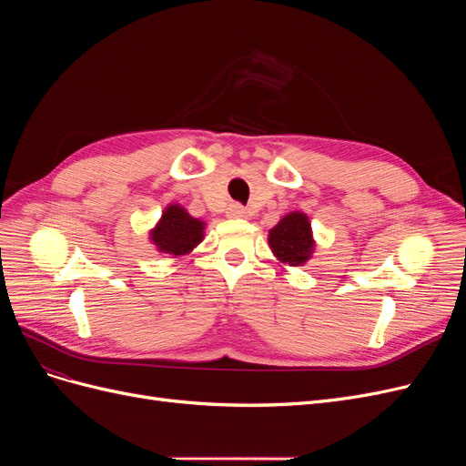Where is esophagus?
I'll return each mask as SVG.
<instances>
[{
  "label": "esophagus",
  "mask_w": 466,
  "mask_h": 466,
  "mask_svg": "<svg viewBox=\"0 0 466 466\" xmlns=\"http://www.w3.org/2000/svg\"><path fill=\"white\" fill-rule=\"evenodd\" d=\"M225 214H228V218H231V219H241V218H245L247 209L241 204L233 202V204L228 206V211H225Z\"/></svg>",
  "instance_id": "esophagus-1"
}]
</instances>
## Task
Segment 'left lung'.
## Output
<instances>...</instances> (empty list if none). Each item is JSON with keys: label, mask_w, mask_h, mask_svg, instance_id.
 Listing matches in <instances>:
<instances>
[{"label": "left lung", "mask_w": 466, "mask_h": 466, "mask_svg": "<svg viewBox=\"0 0 466 466\" xmlns=\"http://www.w3.org/2000/svg\"><path fill=\"white\" fill-rule=\"evenodd\" d=\"M268 247L281 266H303L315 252V238L309 216L289 211L268 231Z\"/></svg>", "instance_id": "8db88e82"}]
</instances>
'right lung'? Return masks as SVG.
<instances>
[{"instance_id": "add662e5", "label": "right lung", "mask_w": 466, "mask_h": 466, "mask_svg": "<svg viewBox=\"0 0 466 466\" xmlns=\"http://www.w3.org/2000/svg\"><path fill=\"white\" fill-rule=\"evenodd\" d=\"M206 237V221L190 216L187 208L173 202L168 204L159 221L149 231V241L155 250L173 258L187 257Z\"/></svg>"}]
</instances>
